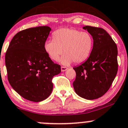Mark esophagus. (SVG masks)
I'll return each instance as SVG.
<instances>
[{
  "mask_svg": "<svg viewBox=\"0 0 128 128\" xmlns=\"http://www.w3.org/2000/svg\"><path fill=\"white\" fill-rule=\"evenodd\" d=\"M66 70H68V68H66V67H63V66L61 67L62 72H64V71H66Z\"/></svg>",
  "mask_w": 128,
  "mask_h": 128,
  "instance_id": "esophagus-1",
  "label": "esophagus"
}]
</instances>
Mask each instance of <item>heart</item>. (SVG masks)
<instances>
[{
    "label": "heart",
    "mask_w": 128,
    "mask_h": 128,
    "mask_svg": "<svg viewBox=\"0 0 128 128\" xmlns=\"http://www.w3.org/2000/svg\"><path fill=\"white\" fill-rule=\"evenodd\" d=\"M53 37V39L45 42V51L53 60H58L64 52L65 54L60 61L65 65H68L73 61L76 64L85 61L92 51L93 38L87 32L72 28H62L54 32Z\"/></svg>",
    "instance_id": "heart-1"
}]
</instances>
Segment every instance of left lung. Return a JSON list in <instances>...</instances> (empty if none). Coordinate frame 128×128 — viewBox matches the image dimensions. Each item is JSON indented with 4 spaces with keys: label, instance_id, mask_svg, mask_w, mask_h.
<instances>
[{
    "label": "left lung",
    "instance_id": "1",
    "mask_svg": "<svg viewBox=\"0 0 128 128\" xmlns=\"http://www.w3.org/2000/svg\"><path fill=\"white\" fill-rule=\"evenodd\" d=\"M93 38V47L88 59L74 69L73 83L76 94L88 100L102 96L111 86L118 71L117 46L102 28L86 26Z\"/></svg>",
    "mask_w": 128,
    "mask_h": 128
}]
</instances>
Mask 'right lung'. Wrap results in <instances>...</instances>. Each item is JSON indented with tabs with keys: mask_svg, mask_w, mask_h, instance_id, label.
<instances>
[{
	"mask_svg": "<svg viewBox=\"0 0 128 128\" xmlns=\"http://www.w3.org/2000/svg\"><path fill=\"white\" fill-rule=\"evenodd\" d=\"M52 30L48 26L29 28L18 32L5 54L8 80L27 100L40 102L51 94L52 79L60 72L45 51L44 44Z\"/></svg>",
	"mask_w": 128,
	"mask_h": 128,
	"instance_id": "obj_1",
	"label": "right lung"
}]
</instances>
